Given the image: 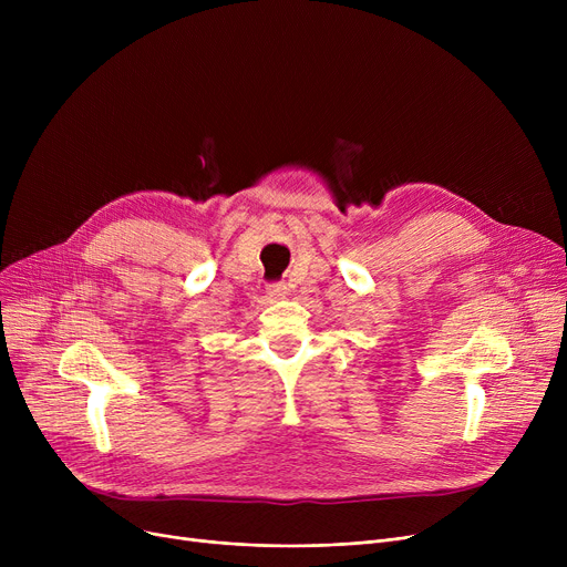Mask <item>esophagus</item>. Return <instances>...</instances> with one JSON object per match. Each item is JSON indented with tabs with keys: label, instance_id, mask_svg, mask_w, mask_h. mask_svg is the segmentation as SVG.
Segmentation results:
<instances>
[{
	"label": "esophagus",
	"instance_id": "esophagus-1",
	"mask_svg": "<svg viewBox=\"0 0 567 567\" xmlns=\"http://www.w3.org/2000/svg\"><path fill=\"white\" fill-rule=\"evenodd\" d=\"M268 293L278 296V299H282V296H287V287H285L282 282H274V285H268Z\"/></svg>",
	"mask_w": 567,
	"mask_h": 567
}]
</instances>
